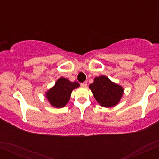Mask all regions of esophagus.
Returning a JSON list of instances; mask_svg holds the SVG:
<instances>
[{"mask_svg":"<svg viewBox=\"0 0 159 159\" xmlns=\"http://www.w3.org/2000/svg\"><path fill=\"white\" fill-rule=\"evenodd\" d=\"M81 86L83 87H86L87 86V82H83V83L81 84Z\"/></svg>","mask_w":159,"mask_h":159,"instance_id":"obj_1","label":"esophagus"}]
</instances>
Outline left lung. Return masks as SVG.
<instances>
[{
  "mask_svg": "<svg viewBox=\"0 0 159 159\" xmlns=\"http://www.w3.org/2000/svg\"><path fill=\"white\" fill-rule=\"evenodd\" d=\"M89 87L96 101L105 107L117 105L123 94V87L112 82L105 75L95 78L93 83L90 84Z\"/></svg>",
  "mask_w": 159,
  "mask_h": 159,
  "instance_id": "1",
  "label": "left lung"
}]
</instances>
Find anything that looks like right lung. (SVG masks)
Returning <instances> with one entry per match:
<instances>
[{
	"label": "right lung",
	"mask_w": 159,
	"mask_h": 159,
	"mask_svg": "<svg viewBox=\"0 0 159 159\" xmlns=\"http://www.w3.org/2000/svg\"><path fill=\"white\" fill-rule=\"evenodd\" d=\"M80 86L77 81L71 82L65 78H60L53 87L45 93V97L52 106L63 107L68 103L71 93L74 89Z\"/></svg>",
	"instance_id": "1"
}]
</instances>
